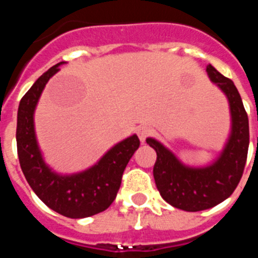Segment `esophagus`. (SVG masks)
Here are the masks:
<instances>
[{"instance_id": "1", "label": "esophagus", "mask_w": 258, "mask_h": 258, "mask_svg": "<svg viewBox=\"0 0 258 258\" xmlns=\"http://www.w3.org/2000/svg\"><path fill=\"white\" fill-rule=\"evenodd\" d=\"M137 134H138V137H140V141L141 142H145L146 138L151 134V129H150L147 125H142V126H140L138 129H137Z\"/></svg>"}]
</instances>
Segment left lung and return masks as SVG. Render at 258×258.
<instances>
[{
	"label": "left lung",
	"mask_w": 258,
	"mask_h": 258,
	"mask_svg": "<svg viewBox=\"0 0 258 258\" xmlns=\"http://www.w3.org/2000/svg\"><path fill=\"white\" fill-rule=\"evenodd\" d=\"M207 74L226 95L231 116L229 138L216 160L206 166L186 165L161 142L146 140L157 155L154 178L161 198L186 212L209 209L234 192L243 175L249 146L248 116L238 89L212 64L207 66Z\"/></svg>",
	"instance_id": "left-lung-1"
}]
</instances>
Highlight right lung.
<instances>
[{
	"mask_svg": "<svg viewBox=\"0 0 258 258\" xmlns=\"http://www.w3.org/2000/svg\"><path fill=\"white\" fill-rule=\"evenodd\" d=\"M60 61L36 80L18 108L17 147L20 168L31 188L50 209L70 218H85L106 211L115 200L131 157L140 147L137 134L116 143L88 169L56 173L45 163L35 131V111L47 81Z\"/></svg>",
	"mask_w": 258,
	"mask_h": 258,
	"instance_id": "1",
	"label": "right lung"
}]
</instances>
